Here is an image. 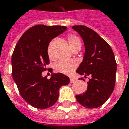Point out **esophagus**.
Returning a JSON list of instances; mask_svg holds the SVG:
<instances>
[{"mask_svg":"<svg viewBox=\"0 0 129 129\" xmlns=\"http://www.w3.org/2000/svg\"><path fill=\"white\" fill-rule=\"evenodd\" d=\"M75 81H76V79L75 78H71V79H70V82L72 83H75Z\"/></svg>","mask_w":129,"mask_h":129,"instance_id":"1","label":"esophagus"}]
</instances>
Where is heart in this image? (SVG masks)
<instances>
[{
  "instance_id": "b5f03b06",
  "label": "heart",
  "mask_w": 129,
  "mask_h": 129,
  "mask_svg": "<svg viewBox=\"0 0 129 129\" xmlns=\"http://www.w3.org/2000/svg\"><path fill=\"white\" fill-rule=\"evenodd\" d=\"M68 43L69 45L70 48L72 50L75 49L81 48V43L78 37L74 36V35H70L68 37ZM48 53L50 58H52V50L51 46L48 47ZM77 66V63L75 60H60L54 66V69L58 73L65 74V75H69L75 69Z\"/></svg>"
}]
</instances>
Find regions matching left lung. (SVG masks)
Listing matches in <instances>:
<instances>
[{
	"label": "left lung",
	"instance_id": "1",
	"mask_svg": "<svg viewBox=\"0 0 129 129\" xmlns=\"http://www.w3.org/2000/svg\"><path fill=\"white\" fill-rule=\"evenodd\" d=\"M72 28L80 35L85 46L83 60L76 72L85 77H91L86 91L77 95L76 99L85 108L100 107L114 88L117 69L114 54L110 45L91 29L84 25H74Z\"/></svg>",
	"mask_w": 129,
	"mask_h": 129
}]
</instances>
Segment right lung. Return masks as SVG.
I'll return each mask as SVG.
<instances>
[{
    "label": "right lung",
    "instance_id": "add662e5",
    "mask_svg": "<svg viewBox=\"0 0 129 129\" xmlns=\"http://www.w3.org/2000/svg\"><path fill=\"white\" fill-rule=\"evenodd\" d=\"M67 28L35 25L24 33L16 44L11 58L13 78L22 98L33 107H51L58 98L60 87L69 83V77L61 73H52L50 79L42 75L49 64V43Z\"/></svg>",
    "mask_w": 129,
    "mask_h": 129
}]
</instances>
